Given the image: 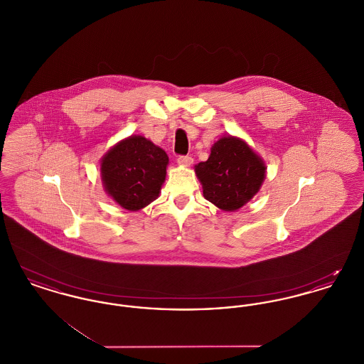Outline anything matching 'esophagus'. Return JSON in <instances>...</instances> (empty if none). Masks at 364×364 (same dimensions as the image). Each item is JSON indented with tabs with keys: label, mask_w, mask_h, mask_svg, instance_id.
<instances>
[{
	"label": "esophagus",
	"mask_w": 364,
	"mask_h": 364,
	"mask_svg": "<svg viewBox=\"0 0 364 364\" xmlns=\"http://www.w3.org/2000/svg\"><path fill=\"white\" fill-rule=\"evenodd\" d=\"M177 162L183 166H190L191 164L193 162V159L191 156H180L177 158Z\"/></svg>",
	"instance_id": "1"
}]
</instances>
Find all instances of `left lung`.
I'll return each mask as SVG.
<instances>
[{
  "instance_id": "obj_1",
  "label": "left lung",
  "mask_w": 364,
  "mask_h": 364,
  "mask_svg": "<svg viewBox=\"0 0 364 364\" xmlns=\"http://www.w3.org/2000/svg\"><path fill=\"white\" fill-rule=\"evenodd\" d=\"M203 196L224 211H235L250 202L266 176L263 159L235 136L217 140L208 161L195 165Z\"/></svg>"
}]
</instances>
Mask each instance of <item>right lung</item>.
Segmentation results:
<instances>
[{
    "label": "right lung",
    "mask_w": 364,
    "mask_h": 364,
    "mask_svg": "<svg viewBox=\"0 0 364 364\" xmlns=\"http://www.w3.org/2000/svg\"><path fill=\"white\" fill-rule=\"evenodd\" d=\"M168 164L169 156L149 139H124L101 161L105 191L122 208L138 211L158 198Z\"/></svg>",
    "instance_id": "add662e5"
}]
</instances>
